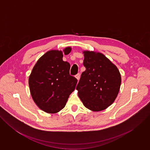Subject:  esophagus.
<instances>
[{"label": "esophagus", "instance_id": "34e87169", "mask_svg": "<svg viewBox=\"0 0 150 150\" xmlns=\"http://www.w3.org/2000/svg\"><path fill=\"white\" fill-rule=\"evenodd\" d=\"M80 76H81V75H80V74L79 73H78L76 75H75V77H76V78L79 81V79H80Z\"/></svg>", "mask_w": 150, "mask_h": 150}]
</instances>
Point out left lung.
<instances>
[{
  "label": "left lung",
  "instance_id": "1",
  "mask_svg": "<svg viewBox=\"0 0 150 150\" xmlns=\"http://www.w3.org/2000/svg\"><path fill=\"white\" fill-rule=\"evenodd\" d=\"M81 74L76 89L85 108L94 111L108 108L119 93L121 76L117 68L101 53L84 51Z\"/></svg>",
  "mask_w": 150,
  "mask_h": 150
}]
</instances>
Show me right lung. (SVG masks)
Returning <instances> with one entry per match:
<instances>
[{
  "instance_id": "right-lung-1",
  "label": "right lung",
  "mask_w": 150,
  "mask_h": 150,
  "mask_svg": "<svg viewBox=\"0 0 150 150\" xmlns=\"http://www.w3.org/2000/svg\"><path fill=\"white\" fill-rule=\"evenodd\" d=\"M71 48L63 50L68 54ZM62 51L50 50L37 62L29 77L32 98L38 108L48 113H56L65 108L78 80L70 75V64L63 61Z\"/></svg>"
}]
</instances>
